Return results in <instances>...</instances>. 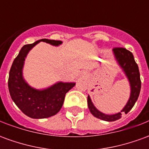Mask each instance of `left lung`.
<instances>
[{
    "mask_svg": "<svg viewBox=\"0 0 149 149\" xmlns=\"http://www.w3.org/2000/svg\"><path fill=\"white\" fill-rule=\"evenodd\" d=\"M113 52L119 65L125 71V74L128 77L130 86H131V95L128 103L125 105L120 112H118L114 115H106L102 113L96 109L93 104L92 103L89 96H88V106L90 110L91 113L98 119L106 120V121H115L116 120L121 118V113L125 112L127 114L134 106L136 101L137 100L141 88V81L140 77V72L137 64L134 60V56L130 51L122 47H115L113 49Z\"/></svg>",
    "mask_w": 149,
    "mask_h": 149,
    "instance_id": "obj_1",
    "label": "left lung"
}]
</instances>
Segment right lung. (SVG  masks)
I'll list each match as a JSON object with an SVG mask.
<instances>
[{"label": "right lung", "mask_w": 149, "mask_h": 149, "mask_svg": "<svg viewBox=\"0 0 149 149\" xmlns=\"http://www.w3.org/2000/svg\"><path fill=\"white\" fill-rule=\"evenodd\" d=\"M40 41L56 46L62 43L61 40L41 39L23 46L13 62L8 81L12 100L24 114L33 119L48 118L56 115L61 109L65 94L75 85V83L59 82L44 90H37L24 81L22 77L24 58L29 50Z\"/></svg>", "instance_id": "1"}]
</instances>
